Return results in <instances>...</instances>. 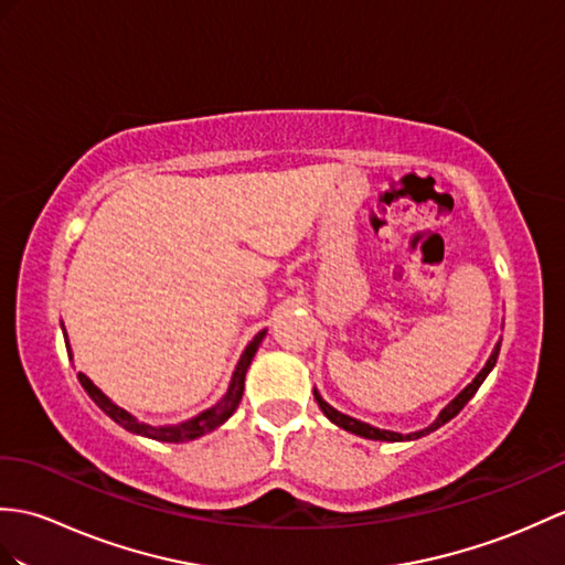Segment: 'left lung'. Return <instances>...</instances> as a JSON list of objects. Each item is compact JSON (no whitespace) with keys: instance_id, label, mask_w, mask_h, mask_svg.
Wrapping results in <instances>:
<instances>
[{"instance_id":"1","label":"left lung","mask_w":565,"mask_h":565,"mask_svg":"<svg viewBox=\"0 0 565 565\" xmlns=\"http://www.w3.org/2000/svg\"><path fill=\"white\" fill-rule=\"evenodd\" d=\"M498 351H501V344H495V349H493V353H491V359L487 361V365H483L481 369V373L471 380V383L460 392V395H457L448 406H445V409L440 412V416L436 418V422H433L428 428H424V430H416V433H409V436H402V433H392V430H380V428H373V426H369V424H363V422H356V418H351V416H347V414H342V412H337L334 406H330L327 404L320 395H318V390H312V395H315V402L320 404V409L324 412V416L330 418V422H334L337 426H342L344 430H349V433H356V436H361V438H371V440H387V443H397V440H414V438H422V436H428L430 430H436V428H440L443 424H448L452 416H457L460 414L462 409H465V404L475 397V392L481 387V383L483 380H487V375L491 373V369L495 365V359H498Z\"/></svg>"}]
</instances>
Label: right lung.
Wrapping results in <instances>:
<instances>
[{"label": "right lung", "instance_id": "1", "mask_svg": "<svg viewBox=\"0 0 565 565\" xmlns=\"http://www.w3.org/2000/svg\"><path fill=\"white\" fill-rule=\"evenodd\" d=\"M265 334H267V330H262V332L253 339V342L247 344V349L243 351V356H241L238 365H235V373H233V377H231L228 392H226V395H223V399H221L218 404H214L212 409L202 412L200 416H194V418H190V422L180 424V426H149V424H141V422H137V418H135L132 414H127L125 409H120V406L113 404L108 397H105L103 392H100L94 383H90V380H88L84 373H78V383H82V387L88 392V397L94 399V402L100 406V409L113 418V422L125 426L127 430L137 433V436H147V438L161 440V443H185V440H194V438L204 436V433L214 430L216 426H221V424L226 422V418L235 412V406L241 404V399H243V387H245V373H247V369H250L253 356L257 353V347H259L262 339H265Z\"/></svg>", "mask_w": 565, "mask_h": 565}]
</instances>
